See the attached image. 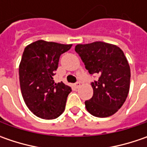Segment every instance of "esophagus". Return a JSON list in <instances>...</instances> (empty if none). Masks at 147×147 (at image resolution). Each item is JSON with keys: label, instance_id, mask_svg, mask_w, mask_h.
I'll return each instance as SVG.
<instances>
[{"label": "esophagus", "instance_id": "esophagus-1", "mask_svg": "<svg viewBox=\"0 0 147 147\" xmlns=\"http://www.w3.org/2000/svg\"><path fill=\"white\" fill-rule=\"evenodd\" d=\"M80 86H81V83L79 82H77L74 84V88H78Z\"/></svg>", "mask_w": 147, "mask_h": 147}]
</instances>
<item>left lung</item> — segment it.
<instances>
[{"label": "left lung", "instance_id": "8db88e82", "mask_svg": "<svg viewBox=\"0 0 147 147\" xmlns=\"http://www.w3.org/2000/svg\"><path fill=\"white\" fill-rule=\"evenodd\" d=\"M75 51L81 57L88 73L97 75L91 82L92 97L85 101L92 115L105 118L114 115L126 100L130 85V67L121 49L117 46L96 42L78 44Z\"/></svg>", "mask_w": 147, "mask_h": 147}]
</instances>
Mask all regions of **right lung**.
<instances>
[{
	"mask_svg": "<svg viewBox=\"0 0 147 147\" xmlns=\"http://www.w3.org/2000/svg\"><path fill=\"white\" fill-rule=\"evenodd\" d=\"M71 47L38 40L24 48L19 69L21 92L28 108L41 119H56L65 110L72 90L63 82L55 83L52 77L60 55Z\"/></svg>",
	"mask_w": 147,
	"mask_h": 147,
	"instance_id": "obj_1",
	"label": "right lung"
}]
</instances>
